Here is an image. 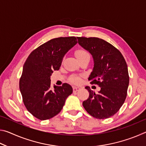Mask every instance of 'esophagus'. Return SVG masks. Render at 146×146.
I'll return each mask as SVG.
<instances>
[{
    "mask_svg": "<svg viewBox=\"0 0 146 146\" xmlns=\"http://www.w3.org/2000/svg\"><path fill=\"white\" fill-rule=\"evenodd\" d=\"M73 92H77V91L80 90V88L78 87H73Z\"/></svg>",
    "mask_w": 146,
    "mask_h": 146,
    "instance_id": "obj_1",
    "label": "esophagus"
}]
</instances>
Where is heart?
Wrapping results in <instances>:
<instances>
[{"label":"heart","instance_id":"1","mask_svg":"<svg viewBox=\"0 0 146 146\" xmlns=\"http://www.w3.org/2000/svg\"><path fill=\"white\" fill-rule=\"evenodd\" d=\"M75 55H76V58H77V59L82 58V57H84V56H90L89 55V54L86 52V51L82 50V49H79V50L76 51L75 53ZM71 82L75 84H78L80 83V81H81L80 76H73L71 78Z\"/></svg>","mask_w":146,"mask_h":146}]
</instances>
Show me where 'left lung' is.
Instances as JSON below:
<instances>
[{"instance_id": "8db88e82", "label": "left lung", "mask_w": 146, "mask_h": 146, "mask_svg": "<svg viewBox=\"0 0 146 146\" xmlns=\"http://www.w3.org/2000/svg\"><path fill=\"white\" fill-rule=\"evenodd\" d=\"M79 45L92 55L94 67L88 78L100 88L98 93L88 90L90 96L82 105L89 114L98 119L114 115L126 98L129 82L127 66L119 50L97 37H77Z\"/></svg>"}]
</instances>
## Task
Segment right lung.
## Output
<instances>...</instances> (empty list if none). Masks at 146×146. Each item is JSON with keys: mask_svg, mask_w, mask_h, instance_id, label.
I'll return each instance as SVG.
<instances>
[{"mask_svg": "<svg viewBox=\"0 0 146 146\" xmlns=\"http://www.w3.org/2000/svg\"><path fill=\"white\" fill-rule=\"evenodd\" d=\"M77 43L75 36L53 38L30 53L19 81L23 102L28 111L40 120L58 114L66 98L73 93L68 84L51 88L50 76L60 69L66 53Z\"/></svg>", "mask_w": 146, "mask_h": 146, "instance_id": "right-lung-1", "label": "right lung"}]
</instances>
